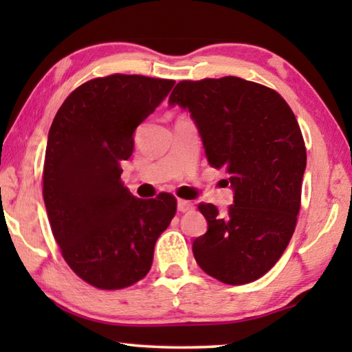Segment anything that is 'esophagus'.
<instances>
[{"instance_id": "1", "label": "esophagus", "mask_w": 352, "mask_h": 352, "mask_svg": "<svg viewBox=\"0 0 352 352\" xmlns=\"http://www.w3.org/2000/svg\"><path fill=\"white\" fill-rule=\"evenodd\" d=\"M177 210L180 212H188V211L194 210V205L190 204V201H186V200H178L177 201Z\"/></svg>"}]
</instances>
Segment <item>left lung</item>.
Returning a JSON list of instances; mask_svg holds the SVG:
<instances>
[{"label":"left lung","instance_id":"left-lung-1","mask_svg":"<svg viewBox=\"0 0 352 352\" xmlns=\"http://www.w3.org/2000/svg\"><path fill=\"white\" fill-rule=\"evenodd\" d=\"M169 105L190 113L208 163L234 190L225 216L199 205L208 231L194 258L225 284L256 281L283 256L300 212L306 146L294 111L275 90L234 76L177 83Z\"/></svg>","mask_w":352,"mask_h":352}]
</instances>
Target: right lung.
Wrapping results in <instances>:
<instances>
[{
	"mask_svg": "<svg viewBox=\"0 0 352 352\" xmlns=\"http://www.w3.org/2000/svg\"><path fill=\"white\" fill-rule=\"evenodd\" d=\"M174 83L138 74L98 77L77 87L51 124L43 166L51 230L71 270L98 289L144 278L155 243L175 216L174 195L136 199L121 182L136 127Z\"/></svg>",
	"mask_w": 352,
	"mask_h": 352,
	"instance_id": "right-lung-1",
	"label": "right lung"
}]
</instances>
